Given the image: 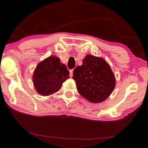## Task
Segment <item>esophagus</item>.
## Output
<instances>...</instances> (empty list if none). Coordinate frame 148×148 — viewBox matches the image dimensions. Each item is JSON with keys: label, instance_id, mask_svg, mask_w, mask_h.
Listing matches in <instances>:
<instances>
[{"label": "esophagus", "instance_id": "esophagus-1", "mask_svg": "<svg viewBox=\"0 0 148 148\" xmlns=\"http://www.w3.org/2000/svg\"><path fill=\"white\" fill-rule=\"evenodd\" d=\"M69 72H70V76L72 77V76H73V69H71L69 71Z\"/></svg>", "mask_w": 148, "mask_h": 148}]
</instances>
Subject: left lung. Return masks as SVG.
I'll list each match as a JSON object with an SVG mask.
<instances>
[{
	"label": "left lung",
	"instance_id": "obj_1",
	"mask_svg": "<svg viewBox=\"0 0 148 148\" xmlns=\"http://www.w3.org/2000/svg\"><path fill=\"white\" fill-rule=\"evenodd\" d=\"M78 92L93 103L101 102L111 95L116 81L111 67L104 60L88 55L83 64L73 71Z\"/></svg>",
	"mask_w": 148,
	"mask_h": 148
}]
</instances>
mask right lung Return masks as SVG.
<instances>
[{
    "mask_svg": "<svg viewBox=\"0 0 148 148\" xmlns=\"http://www.w3.org/2000/svg\"><path fill=\"white\" fill-rule=\"evenodd\" d=\"M65 65L55 56H49L37 65L33 75L37 92L44 96L51 95L61 88L62 83L69 78Z\"/></svg>",
    "mask_w": 148,
    "mask_h": 148,
    "instance_id": "1",
    "label": "right lung"
}]
</instances>
